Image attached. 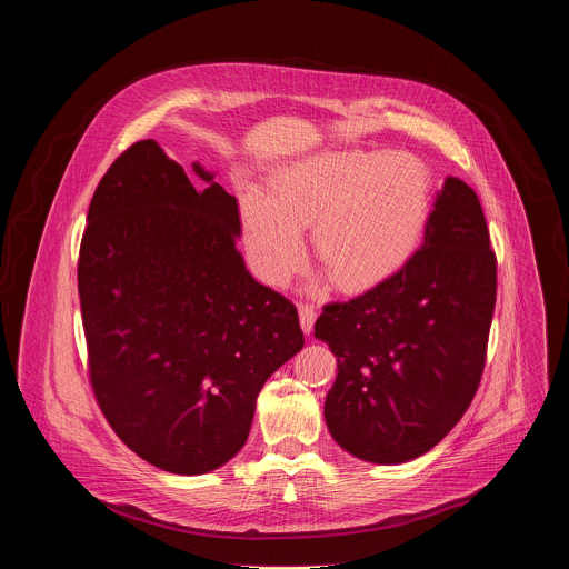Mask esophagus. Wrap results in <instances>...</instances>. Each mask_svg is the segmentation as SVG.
<instances>
[{"label": "esophagus", "instance_id": "1", "mask_svg": "<svg viewBox=\"0 0 569 569\" xmlns=\"http://www.w3.org/2000/svg\"><path fill=\"white\" fill-rule=\"evenodd\" d=\"M315 319H317V310H315V306L299 303V323H301V331H303V333H312Z\"/></svg>", "mask_w": 569, "mask_h": 569}]
</instances>
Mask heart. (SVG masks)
<instances>
[{
	"label": "heart",
	"instance_id": "b5f03b06",
	"mask_svg": "<svg viewBox=\"0 0 569 569\" xmlns=\"http://www.w3.org/2000/svg\"><path fill=\"white\" fill-rule=\"evenodd\" d=\"M432 176L417 154L327 150L286 167L270 198L242 196L246 246L259 277L286 283L303 261V233L342 292L393 277L421 246Z\"/></svg>",
	"mask_w": 569,
	"mask_h": 569
}]
</instances>
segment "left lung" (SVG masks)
Returning a JSON list of instances; mask_svg holds the SVG:
<instances>
[{
  "label": "left lung",
  "instance_id": "8db88e82",
  "mask_svg": "<svg viewBox=\"0 0 569 569\" xmlns=\"http://www.w3.org/2000/svg\"><path fill=\"white\" fill-rule=\"evenodd\" d=\"M496 288L479 198L446 178L421 250L315 321V338L338 358L323 419L340 448L371 463H402L457 426L481 378Z\"/></svg>",
  "mask_w": 569,
  "mask_h": 569
}]
</instances>
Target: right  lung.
Instances as JSON below:
<instances>
[{
  "label": "right lung",
  "instance_id": "right-lung-1",
  "mask_svg": "<svg viewBox=\"0 0 569 569\" xmlns=\"http://www.w3.org/2000/svg\"><path fill=\"white\" fill-rule=\"evenodd\" d=\"M154 139L99 182L80 242L90 378L119 439L176 475L224 466L248 441L266 380L303 347L297 308L236 248L238 202Z\"/></svg>",
  "mask_w": 569,
  "mask_h": 569
}]
</instances>
